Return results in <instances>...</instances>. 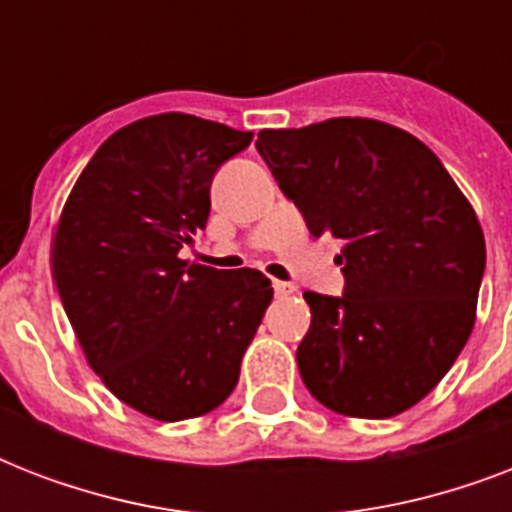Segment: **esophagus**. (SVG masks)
<instances>
[{
	"mask_svg": "<svg viewBox=\"0 0 512 512\" xmlns=\"http://www.w3.org/2000/svg\"><path fill=\"white\" fill-rule=\"evenodd\" d=\"M273 292H276L279 297H287L295 292V287H292L289 281H273Z\"/></svg>",
	"mask_w": 512,
	"mask_h": 512,
	"instance_id": "obj_1",
	"label": "esophagus"
}]
</instances>
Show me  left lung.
<instances>
[{"instance_id": "1", "label": "left lung", "mask_w": 512, "mask_h": 512, "mask_svg": "<svg viewBox=\"0 0 512 512\" xmlns=\"http://www.w3.org/2000/svg\"><path fill=\"white\" fill-rule=\"evenodd\" d=\"M255 148L308 231L342 241V295H303L305 388L348 417L404 412L449 372L476 321V212L422 140L385 122L263 130Z\"/></svg>"}]
</instances>
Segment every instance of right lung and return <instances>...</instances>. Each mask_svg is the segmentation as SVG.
<instances>
[{
  "mask_svg": "<svg viewBox=\"0 0 512 512\" xmlns=\"http://www.w3.org/2000/svg\"><path fill=\"white\" fill-rule=\"evenodd\" d=\"M252 132L191 114L114 132L60 215L52 276L79 345L119 401L162 422L231 396L271 305L260 271H217L177 252L207 228L209 185Z\"/></svg>",
  "mask_w": 512,
  "mask_h": 512,
  "instance_id": "right-lung-1",
  "label": "right lung"
}]
</instances>
